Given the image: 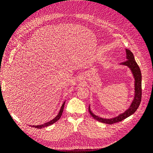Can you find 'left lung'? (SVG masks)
Instances as JSON below:
<instances>
[{
  "label": "left lung",
  "instance_id": "left-lung-1",
  "mask_svg": "<svg viewBox=\"0 0 153 153\" xmlns=\"http://www.w3.org/2000/svg\"><path fill=\"white\" fill-rule=\"evenodd\" d=\"M126 52L127 60L125 62H123L120 64H121V65L126 66L130 69V70L133 74L134 79H135V82H134V83H135V84H134V87H135V93H134L133 100H132V102L131 103L130 106H129V108L125 111V112L119 114L116 117L110 119L103 118L95 115L91 111V106L89 105V112L91 115V116L96 120H97V121H98L101 123L108 124H112L114 123L121 122L123 120L128 117L129 116H130V115L135 113L140 104L142 98L141 71L139 66H138L137 63L135 61V57H134L133 53L128 49H126Z\"/></svg>",
  "mask_w": 153,
  "mask_h": 153
}]
</instances>
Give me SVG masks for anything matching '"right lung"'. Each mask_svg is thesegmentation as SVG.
Segmentation results:
<instances>
[{
    "instance_id": "right-lung-1",
    "label": "right lung",
    "mask_w": 153,
    "mask_h": 153,
    "mask_svg": "<svg viewBox=\"0 0 153 153\" xmlns=\"http://www.w3.org/2000/svg\"><path fill=\"white\" fill-rule=\"evenodd\" d=\"M65 102H66V101H64V103H62V106H61V109H60L59 112V113H58L57 116L55 117V118H53L52 120H51L50 121H48V123H45V124H43L38 125V126H32V127H34V128H38V129H41V128H43L48 126H50V125L55 123V122H57V121H58V120H59L60 118H61V117L62 114V112H63V110H64V104H65Z\"/></svg>"
}]
</instances>
